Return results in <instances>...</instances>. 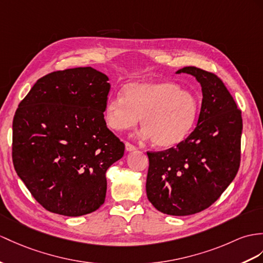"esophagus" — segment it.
<instances>
[{
	"instance_id": "esophagus-1",
	"label": "esophagus",
	"mask_w": 263,
	"mask_h": 263,
	"mask_svg": "<svg viewBox=\"0 0 263 263\" xmlns=\"http://www.w3.org/2000/svg\"><path fill=\"white\" fill-rule=\"evenodd\" d=\"M125 147H126V151H127V152H134V151H136V147L134 146V145H132L130 143H126V144H125Z\"/></svg>"
}]
</instances>
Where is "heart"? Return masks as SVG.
<instances>
[{
    "mask_svg": "<svg viewBox=\"0 0 263 263\" xmlns=\"http://www.w3.org/2000/svg\"><path fill=\"white\" fill-rule=\"evenodd\" d=\"M200 100L187 89L170 81H134L123 88V97L106 101L104 118L115 132L135 127L140 118L142 136L162 148L182 143L193 129Z\"/></svg>",
    "mask_w": 263,
    "mask_h": 263,
    "instance_id": "heart-1",
    "label": "heart"
}]
</instances>
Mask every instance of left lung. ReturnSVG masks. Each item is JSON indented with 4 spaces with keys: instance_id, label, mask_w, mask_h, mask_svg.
<instances>
[{
    "instance_id": "8db88e82",
    "label": "left lung",
    "mask_w": 263,
    "mask_h": 263,
    "mask_svg": "<svg viewBox=\"0 0 263 263\" xmlns=\"http://www.w3.org/2000/svg\"><path fill=\"white\" fill-rule=\"evenodd\" d=\"M176 73L195 77L202 106L195 129L176 147L148 152L146 193L159 212L184 216L208 209L240 167L242 116L219 77L196 67Z\"/></svg>"
}]
</instances>
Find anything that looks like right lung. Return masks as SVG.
Segmentation results:
<instances>
[{"instance_id":"obj_1","label":"right lung","mask_w":263,"mask_h":263,"mask_svg":"<svg viewBox=\"0 0 263 263\" xmlns=\"http://www.w3.org/2000/svg\"><path fill=\"white\" fill-rule=\"evenodd\" d=\"M108 80L91 67L54 71L34 83L15 111V172L50 212L80 216L105 202L106 172L125 152L104 118Z\"/></svg>"}]
</instances>
